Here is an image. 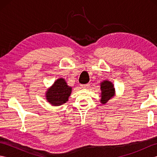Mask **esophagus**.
I'll use <instances>...</instances> for the list:
<instances>
[{"label":"esophagus","instance_id":"esophagus-1","mask_svg":"<svg viewBox=\"0 0 157 157\" xmlns=\"http://www.w3.org/2000/svg\"><path fill=\"white\" fill-rule=\"evenodd\" d=\"M81 88L82 89H87L90 87V84H82L81 86Z\"/></svg>","mask_w":157,"mask_h":157}]
</instances>
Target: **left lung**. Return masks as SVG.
<instances>
[{"instance_id":"8db88e82","label":"left lung","mask_w":157,"mask_h":157,"mask_svg":"<svg viewBox=\"0 0 157 157\" xmlns=\"http://www.w3.org/2000/svg\"><path fill=\"white\" fill-rule=\"evenodd\" d=\"M101 89L102 91L101 101L102 104H105L109 99L114 96L115 89L111 82L104 81L101 83Z\"/></svg>"}]
</instances>
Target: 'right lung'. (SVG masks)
<instances>
[{
    "label": "right lung",
    "mask_w": 157,
    "mask_h": 157,
    "mask_svg": "<svg viewBox=\"0 0 157 157\" xmlns=\"http://www.w3.org/2000/svg\"><path fill=\"white\" fill-rule=\"evenodd\" d=\"M71 92V88L67 86L64 79L60 78L54 83L51 88L48 90L46 99L51 105L59 106L68 101Z\"/></svg>",
    "instance_id": "1"
}]
</instances>
